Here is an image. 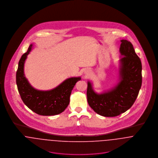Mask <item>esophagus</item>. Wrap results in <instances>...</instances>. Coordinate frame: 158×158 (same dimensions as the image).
<instances>
[{"label": "esophagus", "mask_w": 158, "mask_h": 158, "mask_svg": "<svg viewBox=\"0 0 158 158\" xmlns=\"http://www.w3.org/2000/svg\"><path fill=\"white\" fill-rule=\"evenodd\" d=\"M84 75H85V77L86 78H88V77H90V75H91L90 70H89V69H86V70H85V71H84Z\"/></svg>", "instance_id": "34e87169"}]
</instances>
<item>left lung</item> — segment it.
I'll return each mask as SVG.
<instances>
[{
  "label": "left lung",
  "instance_id": "8db88e82",
  "mask_svg": "<svg viewBox=\"0 0 158 158\" xmlns=\"http://www.w3.org/2000/svg\"><path fill=\"white\" fill-rule=\"evenodd\" d=\"M118 83L109 90L96 92L88 81L87 98L90 108L104 117H115L125 113L134 104L142 85V64L132 44L120 41Z\"/></svg>",
  "mask_w": 158,
  "mask_h": 158
}]
</instances>
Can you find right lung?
<instances>
[{
    "label": "right lung",
    "mask_w": 158,
    "mask_h": 158,
    "mask_svg": "<svg viewBox=\"0 0 158 158\" xmlns=\"http://www.w3.org/2000/svg\"><path fill=\"white\" fill-rule=\"evenodd\" d=\"M33 47L30 44L21 56L16 72L18 89L24 104L32 111L41 115H55L63 113L68 107L71 92L81 77H70L50 90H38L33 88L24 73V64Z\"/></svg>",
    "instance_id": "obj_1"
}]
</instances>
